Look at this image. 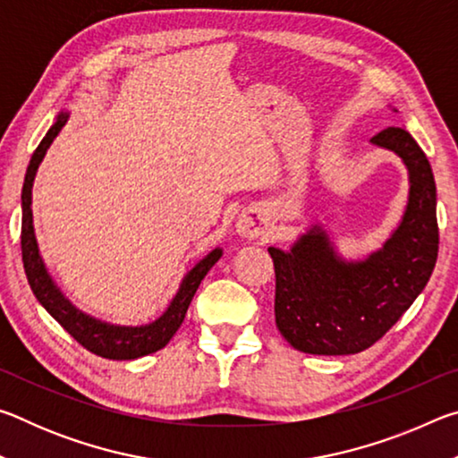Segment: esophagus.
Returning a JSON list of instances; mask_svg holds the SVG:
<instances>
[{"label": "esophagus", "instance_id": "esophagus-1", "mask_svg": "<svg viewBox=\"0 0 458 458\" xmlns=\"http://www.w3.org/2000/svg\"><path fill=\"white\" fill-rule=\"evenodd\" d=\"M267 226H268V216L262 208H250V210H244L236 222L238 234L250 240L260 238L265 234Z\"/></svg>", "mask_w": 458, "mask_h": 458}]
</instances>
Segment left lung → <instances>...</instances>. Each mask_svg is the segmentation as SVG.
I'll return each mask as SVG.
<instances>
[{
  "instance_id": "8db88e82",
  "label": "left lung",
  "mask_w": 458,
  "mask_h": 458,
  "mask_svg": "<svg viewBox=\"0 0 458 458\" xmlns=\"http://www.w3.org/2000/svg\"><path fill=\"white\" fill-rule=\"evenodd\" d=\"M371 143L400 155L410 193L400 226L366 260L337 257L319 226L275 262V319L294 350L350 355L382 339L428 283L438 257L437 185L428 159L404 127H387Z\"/></svg>"
}]
</instances>
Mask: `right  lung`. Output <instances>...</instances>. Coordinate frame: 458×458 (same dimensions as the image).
I'll use <instances>...</instances> for the list:
<instances>
[{"label": "right lung", "instance_id": "right-lung-1", "mask_svg": "<svg viewBox=\"0 0 458 458\" xmlns=\"http://www.w3.org/2000/svg\"><path fill=\"white\" fill-rule=\"evenodd\" d=\"M68 113H60L48 133L36 147V151L30 159L24 190H21V260H24V270L28 283L32 286V293L40 305L64 327L71 335L79 341L82 347H87L90 353L100 355L106 360H137L143 355L161 350L169 344V339L175 335L183 323V317L188 313L193 294H196L201 278L208 275L216 262L220 260L222 250L214 248L206 259H201L188 275L183 276L180 291L169 303L167 311L149 325L141 327H121V325H111L98 321L95 317L82 313L76 309L64 294L60 293L56 283L52 281L48 270L44 267V260L38 250L36 234H34V220H32V185L38 172V165L44 159L46 151L52 145L54 139L60 133V129L66 125Z\"/></svg>", "mask_w": 458, "mask_h": 458}]
</instances>
